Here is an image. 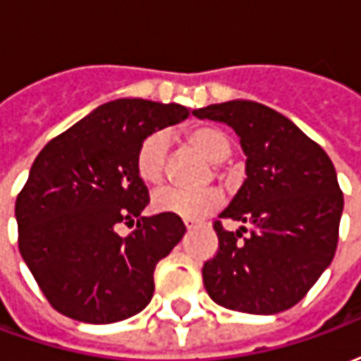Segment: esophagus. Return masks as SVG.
I'll use <instances>...</instances> for the list:
<instances>
[{
	"label": "esophagus",
	"mask_w": 361,
	"mask_h": 361,
	"mask_svg": "<svg viewBox=\"0 0 361 361\" xmlns=\"http://www.w3.org/2000/svg\"><path fill=\"white\" fill-rule=\"evenodd\" d=\"M183 224H185V228H188V230H191V228H197V226H199V224H197L195 220H188V219L183 220Z\"/></svg>",
	"instance_id": "34e87169"
}]
</instances>
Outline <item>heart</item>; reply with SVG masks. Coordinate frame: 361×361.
I'll return each instance as SVG.
<instances>
[{"instance_id":"b5f03b06","label":"heart","mask_w":361,"mask_h":361,"mask_svg":"<svg viewBox=\"0 0 361 361\" xmlns=\"http://www.w3.org/2000/svg\"><path fill=\"white\" fill-rule=\"evenodd\" d=\"M188 142L195 147L207 160H211L216 168H222V162L230 158L234 150L232 137L219 127L203 126L195 127L188 133ZM166 162H168V135L164 131L150 133L139 145L135 168L145 183L157 185L164 180ZM228 176V172H224ZM222 204V193L219 189H181V188H160L152 195V207L158 212L173 214L180 219L197 220L203 219Z\"/></svg>"}]
</instances>
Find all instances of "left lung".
I'll list each match as a JSON object with an SVG mask.
<instances>
[{"instance_id":"left-lung-1","label":"left lung","mask_w":361,"mask_h":361,"mask_svg":"<svg viewBox=\"0 0 361 361\" xmlns=\"http://www.w3.org/2000/svg\"><path fill=\"white\" fill-rule=\"evenodd\" d=\"M226 123L240 137L247 178L214 224L220 250L203 267L212 302L255 315L290 310L331 265L344 197L336 172L317 142L269 106L230 100L193 110ZM242 231L250 235L239 242Z\"/></svg>"}]
</instances>
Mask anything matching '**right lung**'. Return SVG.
<instances>
[{
  "instance_id": "add662e5",
  "label": "right lung",
  "mask_w": 361,
  "mask_h": 361,
  "mask_svg": "<svg viewBox=\"0 0 361 361\" xmlns=\"http://www.w3.org/2000/svg\"><path fill=\"white\" fill-rule=\"evenodd\" d=\"M180 104L118 98L51 139L15 203L19 251L54 310L104 325L152 300L154 269L180 243V216H141L149 189L135 168L150 133L188 118ZM123 238L115 226L134 221Z\"/></svg>"
}]
</instances>
